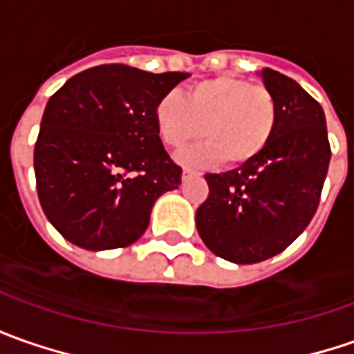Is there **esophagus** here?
Masks as SVG:
<instances>
[{"label":"esophagus","mask_w":354,"mask_h":354,"mask_svg":"<svg viewBox=\"0 0 354 354\" xmlns=\"http://www.w3.org/2000/svg\"><path fill=\"white\" fill-rule=\"evenodd\" d=\"M200 176V172H196V170H189V168H186L184 172H182V180L186 182V180H189V178H196Z\"/></svg>","instance_id":"34e87169"}]
</instances>
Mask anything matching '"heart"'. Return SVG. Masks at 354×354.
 I'll return each instance as SVG.
<instances>
[{
    "mask_svg": "<svg viewBox=\"0 0 354 354\" xmlns=\"http://www.w3.org/2000/svg\"><path fill=\"white\" fill-rule=\"evenodd\" d=\"M158 139L182 149L205 135L207 140L178 156L182 165L223 162L243 166L259 158L274 137L278 105L262 86L237 76H215L189 86L186 97L166 93L154 105Z\"/></svg>",
    "mask_w": 354,
    "mask_h": 354,
    "instance_id": "b5f03b06",
    "label": "heart"
}]
</instances>
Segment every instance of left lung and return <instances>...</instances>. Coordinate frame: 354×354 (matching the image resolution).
I'll list each match as a JSON object with an SVG mask.
<instances>
[{
    "instance_id": "left-lung-1",
    "label": "left lung",
    "mask_w": 354,
    "mask_h": 354,
    "mask_svg": "<svg viewBox=\"0 0 354 354\" xmlns=\"http://www.w3.org/2000/svg\"><path fill=\"white\" fill-rule=\"evenodd\" d=\"M261 78L278 105L274 137L252 162L205 174L209 196L196 212L205 247L235 264L266 261L304 233L331 160L322 105L276 70Z\"/></svg>"
}]
</instances>
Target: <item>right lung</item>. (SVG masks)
<instances>
[{
	"label": "right lung",
	"instance_id": "add662e5",
	"mask_svg": "<svg viewBox=\"0 0 354 354\" xmlns=\"http://www.w3.org/2000/svg\"><path fill=\"white\" fill-rule=\"evenodd\" d=\"M188 76L104 64L72 76L48 100L35 176L44 215L66 241L121 249L147 231L154 201L182 180L156 135L154 105Z\"/></svg>",
	"mask_w": 354,
	"mask_h": 354
}]
</instances>
